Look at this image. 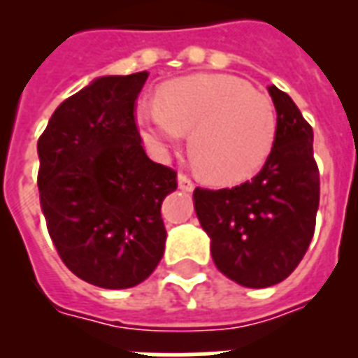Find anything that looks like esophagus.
<instances>
[{"label":"esophagus","mask_w":358,"mask_h":358,"mask_svg":"<svg viewBox=\"0 0 358 358\" xmlns=\"http://www.w3.org/2000/svg\"><path fill=\"white\" fill-rule=\"evenodd\" d=\"M178 187L182 191H193V187H195V184H193V180L187 176V174L180 173L178 174Z\"/></svg>","instance_id":"obj_1"}]
</instances>
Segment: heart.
Segmentation results:
<instances>
[{
	"label": "heart",
	"mask_w": 358,
	"mask_h": 358,
	"mask_svg": "<svg viewBox=\"0 0 358 358\" xmlns=\"http://www.w3.org/2000/svg\"><path fill=\"white\" fill-rule=\"evenodd\" d=\"M135 119L146 146L159 157L178 146L191 129V156L217 184L252 176L266 163L277 137L271 98L224 74L169 81L159 100L137 106Z\"/></svg>",
	"instance_id": "heart-1"
}]
</instances>
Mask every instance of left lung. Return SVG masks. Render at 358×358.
<instances>
[{"instance_id":"left-lung-1","label":"left lung","mask_w":358,"mask_h":358,"mask_svg":"<svg viewBox=\"0 0 358 358\" xmlns=\"http://www.w3.org/2000/svg\"><path fill=\"white\" fill-rule=\"evenodd\" d=\"M267 91L277 137L260 173L232 189L193 193L215 266L245 288H267L292 275L310 245L320 206L312 126L286 92L275 85Z\"/></svg>"}]
</instances>
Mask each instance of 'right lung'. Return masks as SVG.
I'll list each match as a JSON object with an SVG mask.
<instances>
[{
    "mask_svg": "<svg viewBox=\"0 0 358 358\" xmlns=\"http://www.w3.org/2000/svg\"><path fill=\"white\" fill-rule=\"evenodd\" d=\"M146 78L94 80L53 111L36 145L50 238L64 266L100 288L137 286L165 250L162 202L178 184L141 146L134 111Z\"/></svg>",
    "mask_w": 358,
    "mask_h": 358,
    "instance_id": "obj_1",
    "label": "right lung"
}]
</instances>
